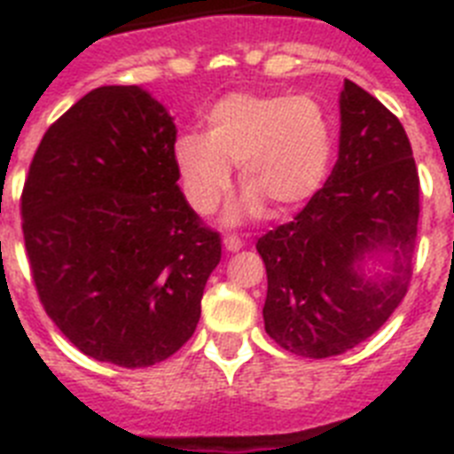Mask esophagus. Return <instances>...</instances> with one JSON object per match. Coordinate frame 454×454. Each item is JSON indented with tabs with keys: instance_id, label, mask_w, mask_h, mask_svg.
I'll use <instances>...</instances> for the list:
<instances>
[{
	"instance_id": "obj_1",
	"label": "esophagus",
	"mask_w": 454,
	"mask_h": 454,
	"mask_svg": "<svg viewBox=\"0 0 454 454\" xmlns=\"http://www.w3.org/2000/svg\"><path fill=\"white\" fill-rule=\"evenodd\" d=\"M224 247H227L230 252H239L240 247H243V240H240L239 236H234V234L224 236Z\"/></svg>"
}]
</instances>
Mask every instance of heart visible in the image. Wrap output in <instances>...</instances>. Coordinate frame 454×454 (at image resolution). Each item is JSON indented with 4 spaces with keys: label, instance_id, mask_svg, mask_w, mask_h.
<instances>
[{
    "label": "heart",
    "instance_id": "heart-1",
    "mask_svg": "<svg viewBox=\"0 0 454 454\" xmlns=\"http://www.w3.org/2000/svg\"><path fill=\"white\" fill-rule=\"evenodd\" d=\"M202 122V134L188 131L172 145L184 195L198 214L220 207L231 188V166L250 188L230 220L262 214L266 200L277 211H293L330 177L334 120L311 95L231 92L207 108Z\"/></svg>",
    "mask_w": 454,
    "mask_h": 454
}]
</instances>
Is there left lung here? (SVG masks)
Wrapping results in <instances>:
<instances>
[{"label": "left lung", "mask_w": 454, "mask_h": 454, "mask_svg": "<svg viewBox=\"0 0 454 454\" xmlns=\"http://www.w3.org/2000/svg\"><path fill=\"white\" fill-rule=\"evenodd\" d=\"M419 214V170L404 127L346 79L334 170L291 223L256 240L268 275V336L293 355L325 359L375 334L407 295ZM372 251L392 254L391 276L363 275Z\"/></svg>", "instance_id": "obj_1"}]
</instances>
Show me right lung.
<instances>
[{
  "label": "right lung",
  "instance_id": "obj_1",
  "mask_svg": "<svg viewBox=\"0 0 454 454\" xmlns=\"http://www.w3.org/2000/svg\"><path fill=\"white\" fill-rule=\"evenodd\" d=\"M177 127L138 86L83 95L40 140L20 198L40 304L83 355L163 362L192 336L220 234L179 191Z\"/></svg>",
  "mask_w": 454,
  "mask_h": 454
}]
</instances>
